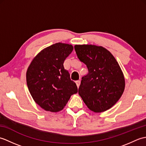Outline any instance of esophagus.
I'll return each mask as SVG.
<instances>
[{
  "mask_svg": "<svg viewBox=\"0 0 146 146\" xmlns=\"http://www.w3.org/2000/svg\"><path fill=\"white\" fill-rule=\"evenodd\" d=\"M80 83H81V82H80V80H77V81H76V84L77 87H78V88L80 86Z\"/></svg>",
  "mask_w": 146,
  "mask_h": 146,
  "instance_id": "obj_1",
  "label": "esophagus"
}]
</instances>
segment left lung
I'll list each match as a JSON object with an SVG mask.
<instances>
[{"label": "left lung", "mask_w": 146, "mask_h": 146, "mask_svg": "<svg viewBox=\"0 0 146 146\" xmlns=\"http://www.w3.org/2000/svg\"><path fill=\"white\" fill-rule=\"evenodd\" d=\"M75 50L88 71L82 78L80 96L95 112L109 109L119 100L125 88L124 77L115 58L102 46L75 45Z\"/></svg>", "instance_id": "1"}]
</instances>
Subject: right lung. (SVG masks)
Wrapping results in <instances>:
<instances>
[{"label":"right lung","instance_id":"right-lung-1","mask_svg":"<svg viewBox=\"0 0 146 146\" xmlns=\"http://www.w3.org/2000/svg\"><path fill=\"white\" fill-rule=\"evenodd\" d=\"M73 46L58 42L43 49L34 58L26 73L27 85L36 103L52 112L61 110L78 92L63 63Z\"/></svg>","mask_w":146,"mask_h":146}]
</instances>
